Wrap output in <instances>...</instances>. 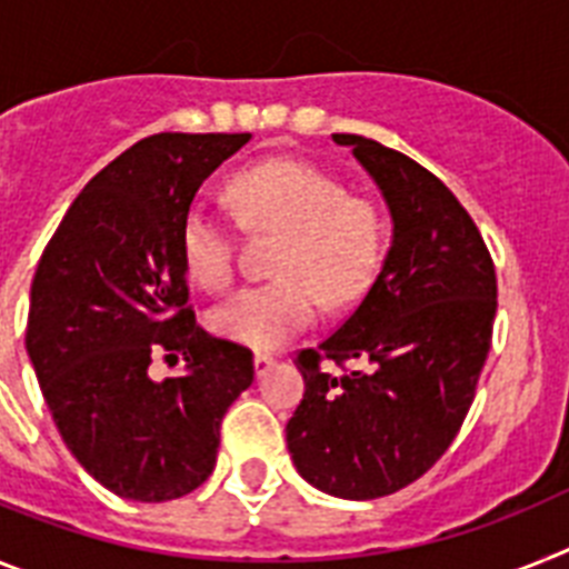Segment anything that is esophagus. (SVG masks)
<instances>
[{"instance_id": "obj_1", "label": "esophagus", "mask_w": 569, "mask_h": 569, "mask_svg": "<svg viewBox=\"0 0 569 569\" xmlns=\"http://www.w3.org/2000/svg\"><path fill=\"white\" fill-rule=\"evenodd\" d=\"M274 363H278V360L271 358V355H254V375H257V378H263V375L269 372Z\"/></svg>"}]
</instances>
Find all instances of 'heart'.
<instances>
[{
    "label": "heart",
    "mask_w": 569,
    "mask_h": 569,
    "mask_svg": "<svg viewBox=\"0 0 569 569\" xmlns=\"http://www.w3.org/2000/svg\"><path fill=\"white\" fill-rule=\"evenodd\" d=\"M229 197L251 231H280V278L240 289L209 312L211 332L257 352L278 349L318 318L320 298L349 306L378 274L387 223L372 200L349 194L340 177L315 162L274 157L237 171ZM182 269L220 291L234 278V237L223 217L191 206L180 223Z\"/></svg>",
    "instance_id": "1"
}]
</instances>
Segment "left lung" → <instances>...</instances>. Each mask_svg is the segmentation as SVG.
I'll use <instances>...</instances> for the list:
<instances>
[{
	"label": "left lung",
	"instance_id": "8db88e82",
	"mask_svg": "<svg viewBox=\"0 0 569 569\" xmlns=\"http://www.w3.org/2000/svg\"><path fill=\"white\" fill-rule=\"evenodd\" d=\"M332 140L387 200L392 246L338 332L298 355L306 392L286 443L320 492L369 501L418 481L456 441L490 352L498 286L481 231L432 171L367 137ZM323 359L359 367L332 376Z\"/></svg>",
	"mask_w": 569,
	"mask_h": 569
}]
</instances>
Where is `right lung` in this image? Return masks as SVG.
I'll list each match as a JSON object with an SVG mask.
<instances>
[{"label":"right lung","instance_id":"add662e5","mask_svg":"<svg viewBox=\"0 0 569 569\" xmlns=\"http://www.w3.org/2000/svg\"><path fill=\"white\" fill-rule=\"evenodd\" d=\"M251 134H154L79 191L31 283L24 349L59 435L128 501L189 496L217 463L220 423L251 387L246 346L197 326L180 223L202 180ZM182 359L151 381L150 358Z\"/></svg>","mask_w":569,"mask_h":569}]
</instances>
